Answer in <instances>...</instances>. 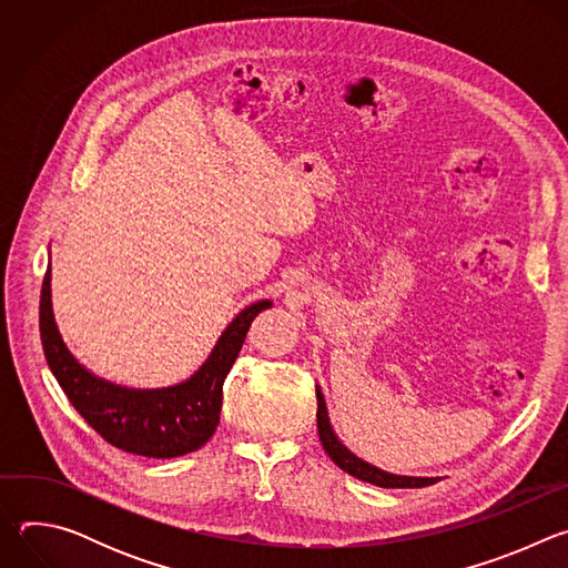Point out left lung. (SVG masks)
Segmentation results:
<instances>
[{
  "label": "left lung",
  "mask_w": 568,
  "mask_h": 568,
  "mask_svg": "<svg viewBox=\"0 0 568 568\" xmlns=\"http://www.w3.org/2000/svg\"><path fill=\"white\" fill-rule=\"evenodd\" d=\"M316 427H318V440H321L323 449H326V454L333 458V463L337 467H342L351 476H357L366 483L379 485V488H425V485H432L438 480V478L388 474V471L357 458L348 447H344V443L333 432L328 409H326V399H323V393L318 386H316Z\"/></svg>",
  "instance_id": "obj_1"
}]
</instances>
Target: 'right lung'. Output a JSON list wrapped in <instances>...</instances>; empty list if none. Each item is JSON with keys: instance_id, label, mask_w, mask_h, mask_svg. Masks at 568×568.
<instances>
[{"instance_id": "add662e5", "label": "right lung", "mask_w": 568, "mask_h": 568, "mask_svg": "<svg viewBox=\"0 0 568 568\" xmlns=\"http://www.w3.org/2000/svg\"><path fill=\"white\" fill-rule=\"evenodd\" d=\"M272 307L258 301L242 310L209 359L186 382L169 388H128L92 375L64 346L51 307V267L40 294V337L47 364L73 409L110 445L148 458H175L200 449L220 425L222 384L252 321Z\"/></svg>"}]
</instances>
